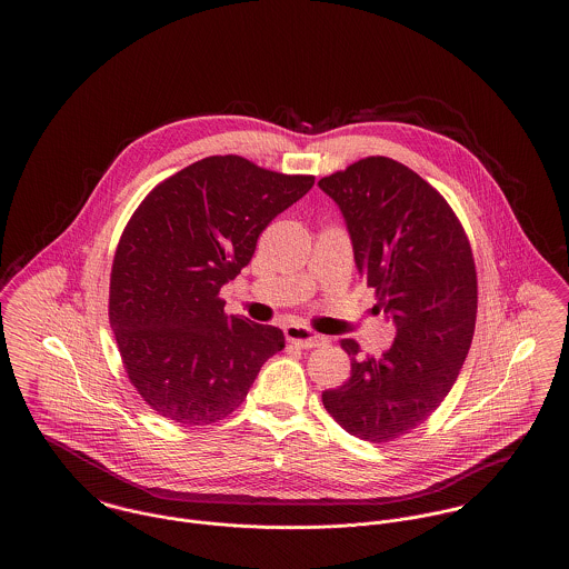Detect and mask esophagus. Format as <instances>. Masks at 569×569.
Instances as JSON below:
<instances>
[{
    "instance_id": "obj_1",
    "label": "esophagus",
    "mask_w": 569,
    "mask_h": 569,
    "mask_svg": "<svg viewBox=\"0 0 569 569\" xmlns=\"http://www.w3.org/2000/svg\"><path fill=\"white\" fill-rule=\"evenodd\" d=\"M286 337L288 341H292L298 348L302 350H311V348H320L325 346V335H318L316 330H311L309 326L290 325L286 326Z\"/></svg>"
}]
</instances>
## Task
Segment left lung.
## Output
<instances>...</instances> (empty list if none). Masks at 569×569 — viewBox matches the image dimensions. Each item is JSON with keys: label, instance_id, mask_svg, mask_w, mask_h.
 <instances>
[{"label": "left lung", "instance_id": "obj_1", "mask_svg": "<svg viewBox=\"0 0 569 569\" xmlns=\"http://www.w3.org/2000/svg\"><path fill=\"white\" fill-rule=\"evenodd\" d=\"M341 209L358 272L378 311L397 326L390 350L360 356L348 381L322 392L326 411L353 437L383 443L420 427L459 378L476 313L478 277L469 239L446 198L420 174L371 156L318 181Z\"/></svg>", "mask_w": 569, "mask_h": 569}]
</instances>
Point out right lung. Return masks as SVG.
<instances>
[{
	"mask_svg": "<svg viewBox=\"0 0 569 569\" xmlns=\"http://www.w3.org/2000/svg\"><path fill=\"white\" fill-rule=\"evenodd\" d=\"M313 181L211 156L156 186L130 217L112 260L109 320L126 373L156 413L181 427L226 418L286 348L279 328L226 316L219 290Z\"/></svg>",
	"mask_w": 569,
	"mask_h": 569,
	"instance_id": "add662e5",
	"label": "right lung"
}]
</instances>
